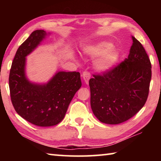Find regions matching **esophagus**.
Segmentation results:
<instances>
[{
  "label": "esophagus",
  "mask_w": 161,
  "mask_h": 161,
  "mask_svg": "<svg viewBox=\"0 0 161 161\" xmlns=\"http://www.w3.org/2000/svg\"><path fill=\"white\" fill-rule=\"evenodd\" d=\"M82 77H83V80L84 81V82H85L86 84H88L89 79H90V77H91L90 73H89V72H86V71H85V72H84L82 73Z\"/></svg>",
  "instance_id": "1"
}]
</instances>
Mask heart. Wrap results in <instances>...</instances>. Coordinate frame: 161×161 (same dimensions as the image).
<instances>
[{
	"mask_svg": "<svg viewBox=\"0 0 161 161\" xmlns=\"http://www.w3.org/2000/svg\"><path fill=\"white\" fill-rule=\"evenodd\" d=\"M113 48L114 45L111 43L102 42L89 46L84 50V53L92 57L103 55L98 62L97 67L102 70H108L111 69L118 60V53L112 50Z\"/></svg>",
	"mask_w": 161,
	"mask_h": 161,
	"instance_id": "heart-1",
	"label": "heart"
}]
</instances>
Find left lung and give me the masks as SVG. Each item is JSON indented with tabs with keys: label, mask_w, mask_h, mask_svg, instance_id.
Wrapping results in <instances>:
<instances>
[{
	"label": "left lung",
	"mask_w": 161,
	"mask_h": 161,
	"mask_svg": "<svg viewBox=\"0 0 161 161\" xmlns=\"http://www.w3.org/2000/svg\"><path fill=\"white\" fill-rule=\"evenodd\" d=\"M131 37L128 58L89 80L92 109L102 123H123L136 115L148 99L151 63L141 43Z\"/></svg>",
	"instance_id": "8db88e82"
}]
</instances>
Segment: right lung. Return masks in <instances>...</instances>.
<instances>
[{
	"instance_id": "right-lung-1",
	"label": "right lung",
	"mask_w": 161,
	"mask_h": 161,
	"mask_svg": "<svg viewBox=\"0 0 161 161\" xmlns=\"http://www.w3.org/2000/svg\"><path fill=\"white\" fill-rule=\"evenodd\" d=\"M46 35L42 30L32 32L18 47L9 75L10 99L19 115L38 126H52L62 121L76 92L81 86L77 72H59L44 85L31 83L25 75V57Z\"/></svg>"
}]
</instances>
